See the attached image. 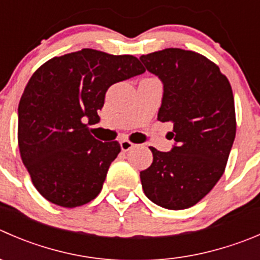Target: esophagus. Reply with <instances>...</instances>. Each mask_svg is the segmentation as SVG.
<instances>
[{"instance_id":"esophagus-1","label":"esophagus","mask_w":260,"mask_h":260,"mask_svg":"<svg viewBox=\"0 0 260 260\" xmlns=\"http://www.w3.org/2000/svg\"><path fill=\"white\" fill-rule=\"evenodd\" d=\"M135 147V143H132L131 141L128 140H122L120 141V148H122L123 152H127V151H129L131 148Z\"/></svg>"}]
</instances>
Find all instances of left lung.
<instances>
[{
  "mask_svg": "<svg viewBox=\"0 0 260 260\" xmlns=\"http://www.w3.org/2000/svg\"><path fill=\"white\" fill-rule=\"evenodd\" d=\"M164 86L160 122H173L169 152L150 147L151 166L141 171L146 197L168 210L200 202L225 171L236 135L231 85L218 66L200 53L166 48L141 55Z\"/></svg>",
  "mask_w": 260,
  "mask_h": 260,
  "instance_id": "1",
  "label": "left lung"
}]
</instances>
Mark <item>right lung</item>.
Masks as SVG:
<instances>
[{
    "mask_svg": "<svg viewBox=\"0 0 260 260\" xmlns=\"http://www.w3.org/2000/svg\"><path fill=\"white\" fill-rule=\"evenodd\" d=\"M145 71L133 55L84 48L52 58L30 77L19 103L17 140L22 162L45 200L72 208L96 198L120 146L92 137L86 122L99 120L113 84Z\"/></svg>",
    "mask_w": 260,
    "mask_h": 260,
    "instance_id": "obj_1",
    "label": "right lung"
}]
</instances>
